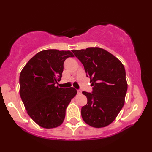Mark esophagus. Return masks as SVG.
Returning <instances> with one entry per match:
<instances>
[{"instance_id": "34e87169", "label": "esophagus", "mask_w": 152, "mask_h": 152, "mask_svg": "<svg viewBox=\"0 0 152 152\" xmlns=\"http://www.w3.org/2000/svg\"><path fill=\"white\" fill-rule=\"evenodd\" d=\"M77 92H78V93H79V94H80V93H82V91L81 90H77Z\"/></svg>"}]
</instances>
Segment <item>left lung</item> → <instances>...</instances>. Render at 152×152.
I'll return each instance as SVG.
<instances>
[{
  "label": "left lung",
  "mask_w": 152,
  "mask_h": 152,
  "mask_svg": "<svg viewBox=\"0 0 152 152\" xmlns=\"http://www.w3.org/2000/svg\"><path fill=\"white\" fill-rule=\"evenodd\" d=\"M89 77L92 93L83 91L88 103L82 117L93 127H104L115 120L125 103L127 90L124 64L112 54L99 48L72 50Z\"/></svg>",
  "instance_id": "left-lung-1"
}]
</instances>
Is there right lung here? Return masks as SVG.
Returning a JSON list of instances; mask_svg holds the SVG:
<instances>
[{
	"instance_id": "obj_1",
	"label": "right lung",
	"mask_w": 152,
	"mask_h": 152,
	"mask_svg": "<svg viewBox=\"0 0 152 152\" xmlns=\"http://www.w3.org/2000/svg\"><path fill=\"white\" fill-rule=\"evenodd\" d=\"M74 57L70 51L46 50L32 57L19 76V93L27 114L40 127H59L65 118L71 99L76 95L74 88L56 86L61 80L64 61Z\"/></svg>"
}]
</instances>
